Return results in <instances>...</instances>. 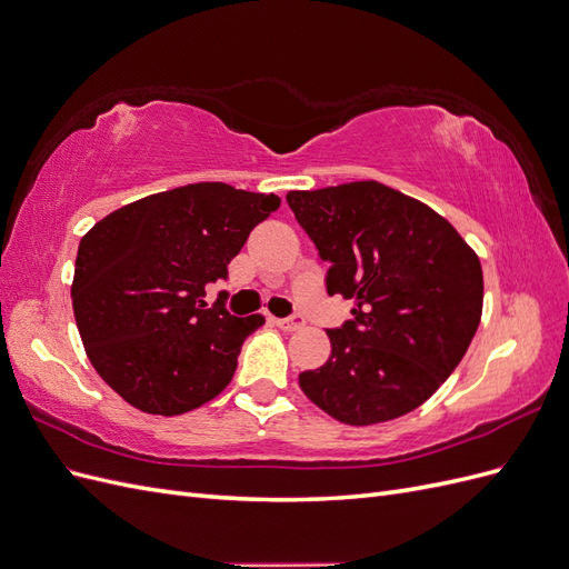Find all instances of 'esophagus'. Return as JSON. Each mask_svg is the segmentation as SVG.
<instances>
[{
    "label": "esophagus",
    "instance_id": "esophagus-1",
    "mask_svg": "<svg viewBox=\"0 0 569 569\" xmlns=\"http://www.w3.org/2000/svg\"><path fill=\"white\" fill-rule=\"evenodd\" d=\"M272 322L278 325L280 330H284V332H297V330H301V327H303V318H301V316H291V318H274Z\"/></svg>",
    "mask_w": 569,
    "mask_h": 569
}]
</instances>
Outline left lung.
Masks as SVG:
<instances>
[{
    "mask_svg": "<svg viewBox=\"0 0 569 569\" xmlns=\"http://www.w3.org/2000/svg\"><path fill=\"white\" fill-rule=\"evenodd\" d=\"M313 239L327 295L353 301L327 330L332 353L301 391L343 425H377L422 406L468 351L481 320L479 256L449 220L382 182L289 192Z\"/></svg>",
    "mask_w": 569,
    "mask_h": 569,
    "instance_id": "8db88e82",
    "label": "left lung"
}]
</instances>
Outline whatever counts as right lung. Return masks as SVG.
I'll list each match as a JSON object with an SVG mask.
<instances>
[{
  "label": "right lung",
  "mask_w": 569,
  "mask_h": 569,
  "mask_svg": "<svg viewBox=\"0 0 569 569\" xmlns=\"http://www.w3.org/2000/svg\"><path fill=\"white\" fill-rule=\"evenodd\" d=\"M280 197L197 182L137 199L80 239L71 284L84 353L123 401L182 416L226 389L263 316L206 308L249 232Z\"/></svg>",
  "instance_id": "right-lung-1"
}]
</instances>
